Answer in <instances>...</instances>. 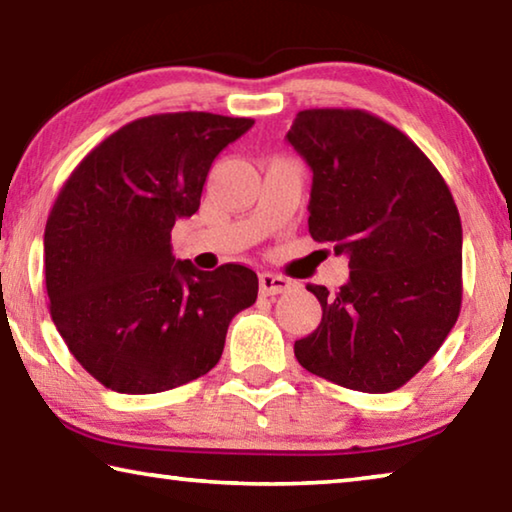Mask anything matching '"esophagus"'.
Listing matches in <instances>:
<instances>
[{
	"mask_svg": "<svg viewBox=\"0 0 512 512\" xmlns=\"http://www.w3.org/2000/svg\"><path fill=\"white\" fill-rule=\"evenodd\" d=\"M293 287L291 280L275 273H262L259 275V293L262 296H277V293H287Z\"/></svg>",
	"mask_w": 512,
	"mask_h": 512,
	"instance_id": "34e87169",
	"label": "esophagus"
}]
</instances>
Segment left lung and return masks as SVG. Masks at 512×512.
Segmentation results:
<instances>
[{
	"mask_svg": "<svg viewBox=\"0 0 512 512\" xmlns=\"http://www.w3.org/2000/svg\"><path fill=\"white\" fill-rule=\"evenodd\" d=\"M311 173L309 235L350 257L336 293L307 289L323 320L296 341L298 363L361 393H391L452 332L463 298V228L431 160L388 121L311 108L287 133Z\"/></svg>",
	"mask_w": 512,
	"mask_h": 512,
	"instance_id": "8db88e82",
	"label": "left lung"
}]
</instances>
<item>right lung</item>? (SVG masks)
Masks as SVG:
<instances>
[{
    "label": "right lung",
    "mask_w": 512,
    "mask_h": 512,
    "mask_svg": "<svg viewBox=\"0 0 512 512\" xmlns=\"http://www.w3.org/2000/svg\"><path fill=\"white\" fill-rule=\"evenodd\" d=\"M253 124L212 112L135 119L60 189L45 228L51 320L110 391L162 393L210 372L230 320L257 300L250 268L198 271L171 253V228L198 210L214 158Z\"/></svg>",
    "instance_id": "add662e5"
}]
</instances>
